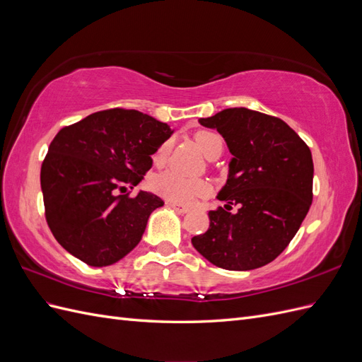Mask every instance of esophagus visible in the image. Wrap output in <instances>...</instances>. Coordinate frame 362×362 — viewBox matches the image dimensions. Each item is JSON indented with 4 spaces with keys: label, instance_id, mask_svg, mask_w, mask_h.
Instances as JSON below:
<instances>
[{
    "label": "esophagus",
    "instance_id": "obj_1",
    "mask_svg": "<svg viewBox=\"0 0 362 362\" xmlns=\"http://www.w3.org/2000/svg\"><path fill=\"white\" fill-rule=\"evenodd\" d=\"M169 206L172 208V210H175L177 213H181V214H185V213L190 211L187 206H182V205H178V204H169Z\"/></svg>",
    "mask_w": 362,
    "mask_h": 362
}]
</instances>
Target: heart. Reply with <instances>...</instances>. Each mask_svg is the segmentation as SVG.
Wrapping results in <instances>:
<instances>
[{
    "instance_id": "b5f03b06",
    "label": "heart",
    "mask_w": 362,
    "mask_h": 362,
    "mask_svg": "<svg viewBox=\"0 0 362 362\" xmlns=\"http://www.w3.org/2000/svg\"><path fill=\"white\" fill-rule=\"evenodd\" d=\"M196 144H198L199 149L204 152V156L208 157L217 148L218 145H222V140L216 133H211V131H199L194 136ZM170 149V141H164V144L158 148L154 156V161L157 164L163 163L166 160L168 154ZM152 187L154 190L163 196L164 199L177 202V204H192L196 198L199 196H204L210 190L208 184L202 180H192V178H185L181 173L173 172V170H166L152 180Z\"/></svg>"
}]
</instances>
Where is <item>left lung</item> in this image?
<instances>
[{
    "mask_svg": "<svg viewBox=\"0 0 362 362\" xmlns=\"http://www.w3.org/2000/svg\"><path fill=\"white\" fill-rule=\"evenodd\" d=\"M199 124L217 129L233 154L210 228L192 245L211 264L252 270L269 264L299 231L313 202L310 148L282 119L245 107L226 108ZM233 204L239 210L228 211Z\"/></svg>",
    "mask_w": 362,
    "mask_h": 362,
    "instance_id": "8db88e82",
    "label": "left lung"
}]
</instances>
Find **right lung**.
<instances>
[{
  "mask_svg": "<svg viewBox=\"0 0 362 362\" xmlns=\"http://www.w3.org/2000/svg\"><path fill=\"white\" fill-rule=\"evenodd\" d=\"M173 133L137 110L96 112L62 128L42 163L40 187L52 235L71 255L92 267L110 266L133 250L151 213L164 202L137 185L152 168V154Z\"/></svg>",
  "mask_w": 362,
  "mask_h": 362,
  "instance_id": "add662e5",
  "label": "right lung"
}]
</instances>
